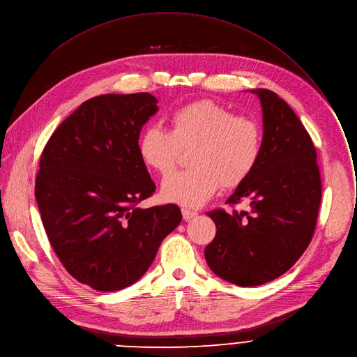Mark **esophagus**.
Instances as JSON below:
<instances>
[{"label": "esophagus", "instance_id": "1", "mask_svg": "<svg viewBox=\"0 0 357 357\" xmlns=\"http://www.w3.org/2000/svg\"><path fill=\"white\" fill-rule=\"evenodd\" d=\"M198 215V212L197 211H193V209H189V208H182V216H183V219L185 220H190V219H193Z\"/></svg>", "mask_w": 357, "mask_h": 357}]
</instances>
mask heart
<instances>
[{
  "label": "heart",
  "instance_id": "heart-1",
  "mask_svg": "<svg viewBox=\"0 0 357 357\" xmlns=\"http://www.w3.org/2000/svg\"><path fill=\"white\" fill-rule=\"evenodd\" d=\"M169 129L148 126L138 141L144 164L159 175L175 169L181 149H190L192 167L162 182V198L183 206H201L220 185L242 183L262 153V128L255 119L235 115L213 101H198L175 109Z\"/></svg>",
  "mask_w": 357,
  "mask_h": 357
}]
</instances>
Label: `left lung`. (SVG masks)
<instances>
[{
    "mask_svg": "<svg viewBox=\"0 0 357 357\" xmlns=\"http://www.w3.org/2000/svg\"><path fill=\"white\" fill-rule=\"evenodd\" d=\"M250 92L262 105V153L226 201H246L249 209L206 212L216 225L206 264L238 286L268 283L298 262L312 241L321 199L316 149L303 123L273 91Z\"/></svg>",
    "mask_w": 357,
    "mask_h": 357,
    "instance_id": "left-lung-1",
    "label": "left lung"
}]
</instances>
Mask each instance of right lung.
<instances>
[{
	"label": "right lung",
	"mask_w": 357,
	"mask_h": 357,
	"mask_svg": "<svg viewBox=\"0 0 357 357\" xmlns=\"http://www.w3.org/2000/svg\"><path fill=\"white\" fill-rule=\"evenodd\" d=\"M156 102L148 92L95 96L55 129L41 155L36 199L47 236L68 273L95 290L139 280L182 220L174 204L138 206L156 189L138 152Z\"/></svg>",
	"instance_id": "1"
}]
</instances>
